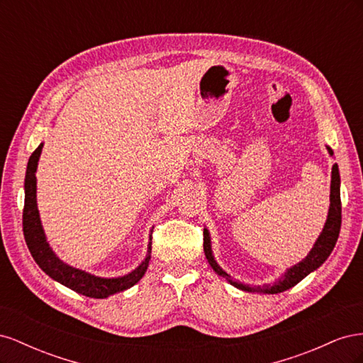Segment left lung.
Here are the masks:
<instances>
[{
	"label": "left lung",
	"instance_id": "8db88e82",
	"mask_svg": "<svg viewBox=\"0 0 363 363\" xmlns=\"http://www.w3.org/2000/svg\"><path fill=\"white\" fill-rule=\"evenodd\" d=\"M330 156H333V150L330 147H327ZM340 177H339V169L337 164L335 163L332 168V184H330V208H328V215H327V221L323 228V232L320 238L316 239V242L313 248L311 250L309 255L306 256L300 263H296L292 268H289L284 276H281L276 283L272 284H263V286H248V284L239 283L232 279L230 274H227L221 267L218 265L213 255H212V245H211V236H208V230L204 228V255L207 262L211 263V267L213 271L218 274V276L224 277L230 284H233L235 288L245 291V292H257V294H279L286 291L292 286H295L296 283H300L307 274H311L316 268H320L323 263L327 260V257L330 256V252L333 251L336 240L339 236V230H340Z\"/></svg>",
	"mask_w": 363,
	"mask_h": 363
}]
</instances>
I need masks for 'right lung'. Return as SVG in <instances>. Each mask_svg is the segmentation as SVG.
Returning a JSON list of instances; mask_svg holds the SVG:
<instances>
[{
    "label": "right lung",
    "mask_w": 363,
    "mask_h": 363,
    "mask_svg": "<svg viewBox=\"0 0 363 363\" xmlns=\"http://www.w3.org/2000/svg\"><path fill=\"white\" fill-rule=\"evenodd\" d=\"M42 147L43 144H40L35 151H33V155L28 159L24 183L26 200L23 212V228L26 242L33 259H35L39 268L45 274H48L51 279L65 284V286L75 292L91 296V298H107L108 295L123 292L131 286H135V284L144 277V274L148 268V263L151 259V239L148 244L147 257L144 259V262H142L135 271L127 274V276L115 279L95 277L89 272L72 268L67 265V263H63L50 248V244L47 242L45 233H43V228L40 224L36 203V169Z\"/></svg>",
    "instance_id": "1"
}]
</instances>
